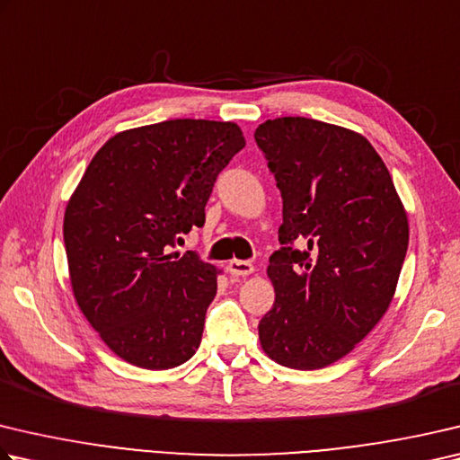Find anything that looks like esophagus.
<instances>
[{
	"instance_id": "obj_1",
	"label": "esophagus",
	"mask_w": 460,
	"mask_h": 460,
	"mask_svg": "<svg viewBox=\"0 0 460 460\" xmlns=\"http://www.w3.org/2000/svg\"><path fill=\"white\" fill-rule=\"evenodd\" d=\"M227 271L231 275H237V278H245V275H252L255 271V267L249 261H241V259H233L227 265Z\"/></svg>"
}]
</instances>
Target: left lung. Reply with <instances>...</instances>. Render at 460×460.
<instances>
[{
  "mask_svg": "<svg viewBox=\"0 0 460 460\" xmlns=\"http://www.w3.org/2000/svg\"><path fill=\"white\" fill-rule=\"evenodd\" d=\"M255 143L283 199L281 247L267 267L275 302L259 341L288 368H325L368 336L394 297L408 249L404 205L354 130L283 116L259 124Z\"/></svg>",
  "mask_w": 460,
  "mask_h": 460,
  "instance_id": "left-lung-1",
  "label": "left lung"
}]
</instances>
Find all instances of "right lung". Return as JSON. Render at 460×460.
Segmentation results:
<instances>
[{
    "mask_svg": "<svg viewBox=\"0 0 460 460\" xmlns=\"http://www.w3.org/2000/svg\"><path fill=\"white\" fill-rule=\"evenodd\" d=\"M243 146L235 122L130 128L106 140L72 193L64 245L74 297L124 362L169 370L201 344L219 271L171 249L203 227L215 181Z\"/></svg>",
    "mask_w": 460,
    "mask_h": 460,
    "instance_id": "1",
    "label": "right lung"
}]
</instances>
